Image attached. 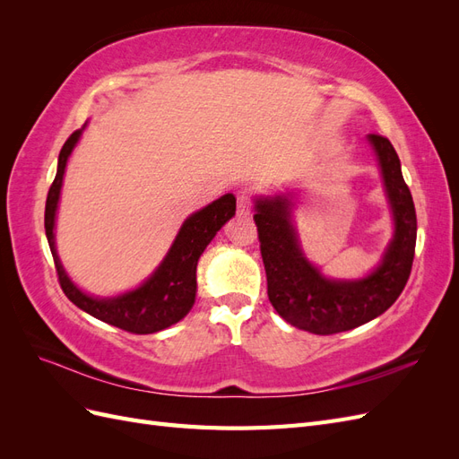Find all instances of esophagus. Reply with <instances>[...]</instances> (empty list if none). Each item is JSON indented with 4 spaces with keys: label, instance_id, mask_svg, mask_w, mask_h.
I'll return each mask as SVG.
<instances>
[{
    "label": "esophagus",
    "instance_id": "1",
    "mask_svg": "<svg viewBox=\"0 0 459 459\" xmlns=\"http://www.w3.org/2000/svg\"><path fill=\"white\" fill-rule=\"evenodd\" d=\"M251 211H253L251 195H247V193H239V195H238V212L247 216V214H251Z\"/></svg>",
    "mask_w": 459,
    "mask_h": 459
}]
</instances>
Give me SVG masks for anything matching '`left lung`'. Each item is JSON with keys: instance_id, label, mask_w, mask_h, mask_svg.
Listing matches in <instances>:
<instances>
[{"instance_id": "1", "label": "left lung", "mask_w": 459, "mask_h": 459, "mask_svg": "<svg viewBox=\"0 0 459 459\" xmlns=\"http://www.w3.org/2000/svg\"><path fill=\"white\" fill-rule=\"evenodd\" d=\"M396 221L394 239L381 266L366 280L329 281L302 256L289 221V199L256 201L255 224L266 270L268 299L285 322L316 335H333L368 324L394 304L411 272L418 218L400 159L385 135L369 134Z\"/></svg>"}]
</instances>
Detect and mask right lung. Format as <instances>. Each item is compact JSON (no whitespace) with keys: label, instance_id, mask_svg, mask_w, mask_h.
Masks as SVG:
<instances>
[{"label":"right lung","instance_id":"obj_1","mask_svg":"<svg viewBox=\"0 0 459 459\" xmlns=\"http://www.w3.org/2000/svg\"><path fill=\"white\" fill-rule=\"evenodd\" d=\"M78 137L80 130L73 132L71 137L65 142L59 152L57 176L53 179L46 201V235L63 293L68 297V300L74 302L78 308L88 312L90 316L101 319V322L108 325L135 333V335H147V333H157L170 327L179 322L191 310L193 302H195V273L199 256L203 255L206 245L212 241L216 231L235 214V197L228 193V195L220 197L212 204L204 206L203 211L189 216L182 230H179L170 253L166 255L159 270L140 289L117 299H91L68 280L53 241L55 211H57L59 203L65 166Z\"/></svg>","mask_w":459,"mask_h":459}]
</instances>
